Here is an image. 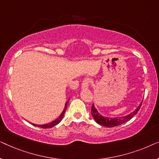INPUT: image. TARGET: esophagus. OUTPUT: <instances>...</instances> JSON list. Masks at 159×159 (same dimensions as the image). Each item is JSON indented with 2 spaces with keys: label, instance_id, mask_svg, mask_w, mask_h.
Here are the masks:
<instances>
[{
  "label": "esophagus",
  "instance_id": "1",
  "mask_svg": "<svg viewBox=\"0 0 159 159\" xmlns=\"http://www.w3.org/2000/svg\"><path fill=\"white\" fill-rule=\"evenodd\" d=\"M90 80L84 79L82 82V89H88L89 87V83H90Z\"/></svg>",
  "mask_w": 159,
  "mask_h": 159
}]
</instances>
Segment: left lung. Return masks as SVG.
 Segmentation results:
<instances>
[{
	"label": "left lung",
	"mask_w": 159,
	"mask_h": 159,
	"mask_svg": "<svg viewBox=\"0 0 159 159\" xmlns=\"http://www.w3.org/2000/svg\"><path fill=\"white\" fill-rule=\"evenodd\" d=\"M143 102H141L140 105L135 110L130 113L129 114L127 115V116H124L121 117H106L103 116L98 111V110L95 108V106L93 105L92 108H91V114L93 118H94L95 121L98 124L100 125L105 126L107 127H114L116 126L120 125L121 124L125 123L126 121L129 120L130 119H132L134 115L137 114V113L138 112V111L140 110L142 105Z\"/></svg>",
	"instance_id": "obj_1"
}]
</instances>
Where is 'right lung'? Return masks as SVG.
Listing matches in <instances>:
<instances>
[{"label": "right lung", "instance_id": "add662e5", "mask_svg": "<svg viewBox=\"0 0 159 159\" xmlns=\"http://www.w3.org/2000/svg\"><path fill=\"white\" fill-rule=\"evenodd\" d=\"M68 101H69V99L68 100ZM68 101H67L66 102V103H65L64 108V110H63V111H62L61 114H60V116H58L57 119H55V120L52 121V122L48 123V124H45V125H34V124H32V125H33L34 126H36V127H41V128H44V129H47V128H51V127H54V126L57 125L59 123L60 121L62 120L63 117H64V113H65V111H66V108H66V105H67V103H68Z\"/></svg>", "mask_w": 159, "mask_h": 159}]
</instances>
